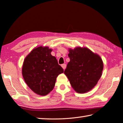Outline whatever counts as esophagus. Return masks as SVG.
I'll return each instance as SVG.
<instances>
[{"label": "esophagus", "instance_id": "obj_1", "mask_svg": "<svg viewBox=\"0 0 123 123\" xmlns=\"http://www.w3.org/2000/svg\"><path fill=\"white\" fill-rule=\"evenodd\" d=\"M61 67H62V68L63 69V70H65L66 68V64H62L61 65Z\"/></svg>", "mask_w": 123, "mask_h": 123}]
</instances>
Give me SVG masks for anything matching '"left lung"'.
Returning <instances> with one entry per match:
<instances>
[{
    "label": "left lung",
    "instance_id": "left-lung-1",
    "mask_svg": "<svg viewBox=\"0 0 123 123\" xmlns=\"http://www.w3.org/2000/svg\"><path fill=\"white\" fill-rule=\"evenodd\" d=\"M70 61L64 73L76 92L83 93L92 90L100 79L104 69L102 58L87 48L69 49Z\"/></svg>",
    "mask_w": 123,
    "mask_h": 123
}]
</instances>
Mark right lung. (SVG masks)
Returning a JSON list of instances; mask_svg holds the SVG:
<instances>
[{
	"label": "right lung",
	"mask_w": 123,
	"mask_h": 123,
	"mask_svg": "<svg viewBox=\"0 0 123 123\" xmlns=\"http://www.w3.org/2000/svg\"><path fill=\"white\" fill-rule=\"evenodd\" d=\"M48 46L36 47L25 57L22 74L28 86L34 93L45 96L53 90L56 78L63 73Z\"/></svg>",
	"instance_id": "1"
}]
</instances>
